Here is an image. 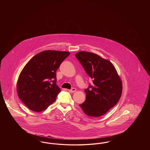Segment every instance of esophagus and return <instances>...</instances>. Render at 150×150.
I'll list each match as a JSON object with an SVG mask.
<instances>
[{"label": "esophagus", "mask_w": 150, "mask_h": 150, "mask_svg": "<svg viewBox=\"0 0 150 150\" xmlns=\"http://www.w3.org/2000/svg\"><path fill=\"white\" fill-rule=\"evenodd\" d=\"M76 91V89L75 88H72L71 89L69 90V92H70V93H74V92H75Z\"/></svg>", "instance_id": "34e87169"}]
</instances>
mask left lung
<instances>
[{"label": "left lung", "mask_w": 150, "mask_h": 150, "mask_svg": "<svg viewBox=\"0 0 150 150\" xmlns=\"http://www.w3.org/2000/svg\"><path fill=\"white\" fill-rule=\"evenodd\" d=\"M75 57L92 79L85 89V102L79 106L89 116L98 117L115 106L121 97L122 82L114 65L91 52H79Z\"/></svg>", "instance_id": "obj_1"}]
</instances>
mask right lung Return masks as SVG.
Listing matches in <instances>:
<instances>
[{
    "mask_svg": "<svg viewBox=\"0 0 150 150\" xmlns=\"http://www.w3.org/2000/svg\"><path fill=\"white\" fill-rule=\"evenodd\" d=\"M69 55L68 52L45 50L25 66L17 81V91L29 109L40 112L56 100L61 91L56 84V72Z\"/></svg>",
    "mask_w": 150,
    "mask_h": 150,
    "instance_id": "add662e5",
    "label": "right lung"
}]
</instances>
